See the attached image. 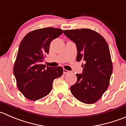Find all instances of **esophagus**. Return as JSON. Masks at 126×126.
I'll return each instance as SVG.
<instances>
[{"label": "esophagus", "instance_id": "34e87169", "mask_svg": "<svg viewBox=\"0 0 126 126\" xmlns=\"http://www.w3.org/2000/svg\"><path fill=\"white\" fill-rule=\"evenodd\" d=\"M63 74H64V75H66V74H68V73H70V71H68V70H66V69H63Z\"/></svg>", "mask_w": 126, "mask_h": 126}]
</instances>
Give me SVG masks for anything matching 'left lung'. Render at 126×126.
I'll return each mask as SVG.
<instances>
[{
    "label": "left lung",
    "instance_id": "1",
    "mask_svg": "<svg viewBox=\"0 0 126 126\" xmlns=\"http://www.w3.org/2000/svg\"><path fill=\"white\" fill-rule=\"evenodd\" d=\"M63 33L75 43L77 61L84 62L82 73L76 74L77 81L70 87L71 93L81 102L94 104L107 91L113 72L108 44L101 35L89 29L65 30Z\"/></svg>",
    "mask_w": 126,
    "mask_h": 126
}]
</instances>
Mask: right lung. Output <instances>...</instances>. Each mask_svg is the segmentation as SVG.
<instances>
[{"label":"right lung","instance_id":"add662e5","mask_svg":"<svg viewBox=\"0 0 126 126\" xmlns=\"http://www.w3.org/2000/svg\"><path fill=\"white\" fill-rule=\"evenodd\" d=\"M63 32L54 27L39 29L27 33L21 42L13 73L18 89L27 99L37 100L45 97L51 91L54 79L63 75V67L42 64L51 41Z\"/></svg>","mask_w":126,"mask_h":126}]
</instances>
